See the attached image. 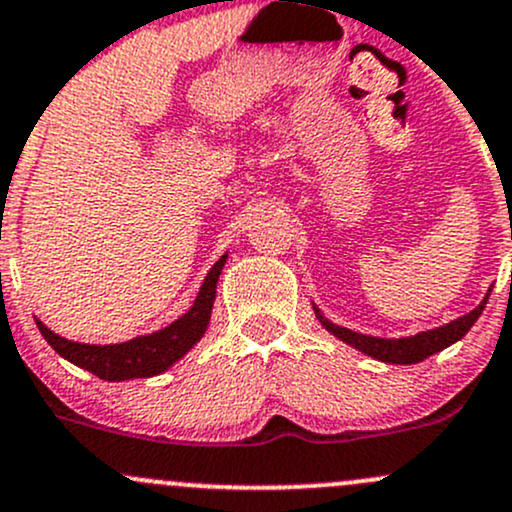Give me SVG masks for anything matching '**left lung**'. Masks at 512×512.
Returning <instances> with one entry per match:
<instances>
[{"mask_svg": "<svg viewBox=\"0 0 512 512\" xmlns=\"http://www.w3.org/2000/svg\"><path fill=\"white\" fill-rule=\"evenodd\" d=\"M488 297H491V292L486 294V299H483L476 309L469 311L466 316H461V319L451 321V324L434 328V331H422V333H417V336H410V338H395V341H390V338L363 336V333H355V331H348V328L333 326L331 321H326L324 316L319 314V309H316V314H319L321 324H324L328 331L333 333V336L341 338V341H346L348 346L358 348V351L373 355V358H378V360H385V363L412 365V363H419V360L429 358V355L444 351L446 346H451V343H456L459 338H464L466 333H469V328L478 321L481 311L486 309Z\"/></svg>", "mask_w": 512, "mask_h": 512, "instance_id": "left-lung-1", "label": "left lung"}]
</instances>
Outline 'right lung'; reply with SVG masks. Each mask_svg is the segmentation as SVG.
I'll return each mask as SVG.
<instances>
[{"instance_id": "1", "label": "right lung", "mask_w": 512, "mask_h": 512, "mask_svg": "<svg viewBox=\"0 0 512 512\" xmlns=\"http://www.w3.org/2000/svg\"><path fill=\"white\" fill-rule=\"evenodd\" d=\"M225 260H228V255L220 257L211 267L191 309L174 324L161 328L157 333H149V336L132 338V341L115 343V346H88V343H73L68 338H61L51 328L43 326L41 321H36V326H39L41 336L51 343L53 351L71 360L78 368L90 370L100 380L120 383V380L132 378H152V375L171 368L179 358H184L206 333L215 301V284H218Z\"/></svg>"}]
</instances>
